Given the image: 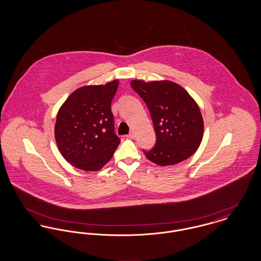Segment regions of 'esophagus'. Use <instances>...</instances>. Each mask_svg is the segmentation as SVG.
<instances>
[{"instance_id":"1","label":"esophagus","mask_w":261,"mask_h":261,"mask_svg":"<svg viewBox=\"0 0 261 261\" xmlns=\"http://www.w3.org/2000/svg\"><path fill=\"white\" fill-rule=\"evenodd\" d=\"M126 137L129 138V139H134V138H135V134H134V132H131V133H129Z\"/></svg>"}]
</instances>
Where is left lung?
I'll use <instances>...</instances> for the list:
<instances>
[{"instance_id":"8db88e82","label":"left lung","mask_w":261,"mask_h":261,"mask_svg":"<svg viewBox=\"0 0 261 261\" xmlns=\"http://www.w3.org/2000/svg\"><path fill=\"white\" fill-rule=\"evenodd\" d=\"M131 86L147 103L156 134L154 148L144 150L147 159L161 166L186 161L203 136V119L197 101L170 80H132Z\"/></svg>"}]
</instances>
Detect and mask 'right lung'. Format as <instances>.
<instances>
[{"label": "right lung", "mask_w": 261, "mask_h": 261, "mask_svg": "<svg viewBox=\"0 0 261 261\" xmlns=\"http://www.w3.org/2000/svg\"><path fill=\"white\" fill-rule=\"evenodd\" d=\"M117 79L76 89L60 108L55 139L65 161L84 171H98L112 160L120 139L114 134L111 105Z\"/></svg>", "instance_id": "1"}]
</instances>
